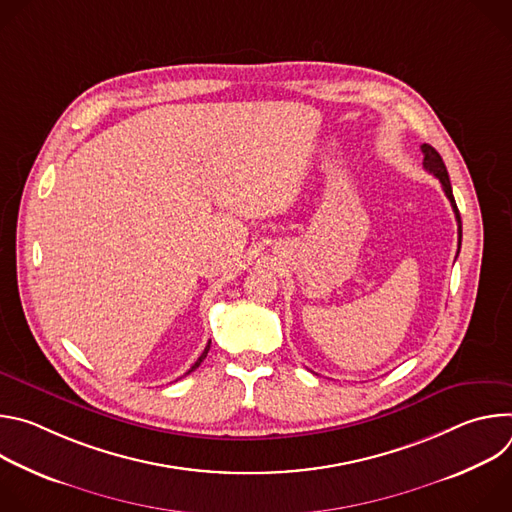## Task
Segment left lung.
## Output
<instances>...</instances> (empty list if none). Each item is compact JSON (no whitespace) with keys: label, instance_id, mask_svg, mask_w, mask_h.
Instances as JSON below:
<instances>
[{"label":"left lung","instance_id":"1","mask_svg":"<svg viewBox=\"0 0 512 512\" xmlns=\"http://www.w3.org/2000/svg\"><path fill=\"white\" fill-rule=\"evenodd\" d=\"M421 152H423V168L442 182V188H444L448 200L452 202V208H454V214H456V221H458V253H460V245H462V218H460V210H458L456 200H454V194H452V184H450V176H448L446 164H444L442 156L437 154L429 143H423V145H421Z\"/></svg>","mask_w":512,"mask_h":512}]
</instances>
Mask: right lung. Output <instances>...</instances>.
Returning a JSON list of instances; mask_svg holds the SVG:
<instances>
[{"mask_svg": "<svg viewBox=\"0 0 512 512\" xmlns=\"http://www.w3.org/2000/svg\"><path fill=\"white\" fill-rule=\"evenodd\" d=\"M208 350H210V342H208V344H206V348H204V350H202V354H200V356H198V360H196V362H194V364H192V369H190V371H188V373H192V371H194V369H198V367H200V362H202V360H204V358H206V354H208Z\"/></svg>", "mask_w": 512, "mask_h": 512, "instance_id": "add662e5", "label": "right lung"}]
</instances>
